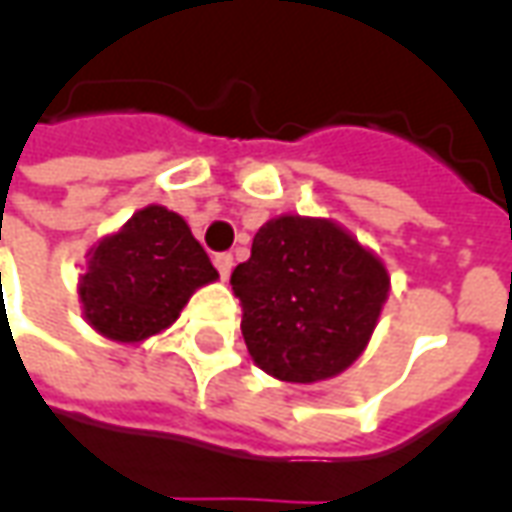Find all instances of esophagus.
Returning <instances> with one entry per match:
<instances>
[{
    "label": "esophagus",
    "instance_id": "1",
    "mask_svg": "<svg viewBox=\"0 0 512 512\" xmlns=\"http://www.w3.org/2000/svg\"><path fill=\"white\" fill-rule=\"evenodd\" d=\"M213 266H216V271H219V277L227 279L230 277V271H233V255H227V252L216 255L213 257Z\"/></svg>",
    "mask_w": 512,
    "mask_h": 512
}]
</instances>
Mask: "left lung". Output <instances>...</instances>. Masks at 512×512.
<instances>
[{
    "instance_id": "8db88e82",
    "label": "left lung",
    "mask_w": 512,
    "mask_h": 512,
    "mask_svg": "<svg viewBox=\"0 0 512 512\" xmlns=\"http://www.w3.org/2000/svg\"><path fill=\"white\" fill-rule=\"evenodd\" d=\"M249 356L268 376L315 384L354 365L389 296L381 257L332 219L277 216L230 277Z\"/></svg>"
}]
</instances>
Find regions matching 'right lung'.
I'll use <instances>...</instances> for the list:
<instances>
[{"mask_svg":"<svg viewBox=\"0 0 512 512\" xmlns=\"http://www.w3.org/2000/svg\"><path fill=\"white\" fill-rule=\"evenodd\" d=\"M216 279L219 271L183 216L147 205L87 252L79 301L95 332L136 345L172 326L191 293Z\"/></svg>","mask_w":512,"mask_h":512,"instance_id":"add662e5","label":"right lung"}]
</instances>
